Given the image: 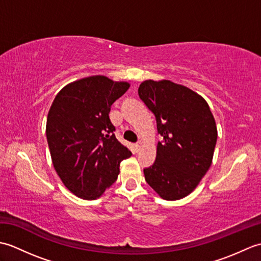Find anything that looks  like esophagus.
<instances>
[{
  "label": "esophagus",
  "instance_id": "obj_1",
  "mask_svg": "<svg viewBox=\"0 0 261 261\" xmlns=\"http://www.w3.org/2000/svg\"><path fill=\"white\" fill-rule=\"evenodd\" d=\"M136 149H137V151H139L140 150V149L142 148V142L141 141H138L137 143H136Z\"/></svg>",
  "mask_w": 261,
  "mask_h": 261
}]
</instances>
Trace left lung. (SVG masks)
I'll use <instances>...</instances> for the list:
<instances>
[{"label": "left lung", "instance_id": "1", "mask_svg": "<svg viewBox=\"0 0 261 261\" xmlns=\"http://www.w3.org/2000/svg\"><path fill=\"white\" fill-rule=\"evenodd\" d=\"M138 94L154 114L164 138L153 165L143 169L146 181L167 201L185 197L212 164L218 130L208 104L170 81H145Z\"/></svg>", "mask_w": 261, "mask_h": 261}]
</instances>
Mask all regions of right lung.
I'll use <instances>...</instances> for the list:
<instances>
[{"instance_id": "obj_1", "label": "right lung", "mask_w": 261, "mask_h": 261, "mask_svg": "<svg viewBox=\"0 0 261 261\" xmlns=\"http://www.w3.org/2000/svg\"><path fill=\"white\" fill-rule=\"evenodd\" d=\"M125 82L91 76L66 85L49 110L46 136L54 167L76 196L96 199L118 178L131 151L116 139L109 113L129 88Z\"/></svg>"}]
</instances>
